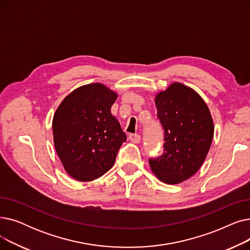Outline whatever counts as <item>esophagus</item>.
Wrapping results in <instances>:
<instances>
[{"mask_svg":"<svg viewBox=\"0 0 250 250\" xmlns=\"http://www.w3.org/2000/svg\"><path fill=\"white\" fill-rule=\"evenodd\" d=\"M128 139L130 140V142L136 143V144H138V143L141 142V136L138 135V134H130V135L128 136Z\"/></svg>","mask_w":250,"mask_h":250,"instance_id":"34e87169","label":"esophagus"}]
</instances>
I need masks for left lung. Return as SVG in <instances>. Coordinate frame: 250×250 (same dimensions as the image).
<instances>
[{
  "label": "left lung",
  "mask_w": 250,
  "mask_h": 250,
  "mask_svg": "<svg viewBox=\"0 0 250 250\" xmlns=\"http://www.w3.org/2000/svg\"><path fill=\"white\" fill-rule=\"evenodd\" d=\"M155 103L164 129V150L149 164L161 181L177 185L198 172L206 159L214 136L213 120L202 97L180 83L160 92Z\"/></svg>",
  "instance_id": "obj_1"
}]
</instances>
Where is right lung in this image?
<instances>
[{"label":"right lung","mask_w":250,"mask_h":250,"mask_svg":"<svg viewBox=\"0 0 250 250\" xmlns=\"http://www.w3.org/2000/svg\"><path fill=\"white\" fill-rule=\"evenodd\" d=\"M116 98V93L102 84L85 85L65 97L54 115L57 153L65 171L79 181L106 173L126 141L110 111Z\"/></svg>","instance_id":"right-lung-1"}]
</instances>
